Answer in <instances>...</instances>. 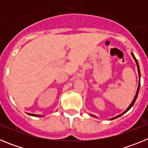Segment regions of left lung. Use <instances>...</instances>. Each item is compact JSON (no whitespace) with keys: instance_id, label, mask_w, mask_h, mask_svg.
I'll list each match as a JSON object with an SVG mask.
<instances>
[{"instance_id":"1","label":"left lung","mask_w":148,"mask_h":148,"mask_svg":"<svg viewBox=\"0 0 148 148\" xmlns=\"http://www.w3.org/2000/svg\"><path fill=\"white\" fill-rule=\"evenodd\" d=\"M131 55H132V56H133V59L135 60L136 63V65H137V69H138V77H139V81H138V88H137L136 93V95H135V97H134V99H133V100L132 101L131 104H130V106H129V107H128V108H127V110H125V112H123L122 113H121V114L118 115V116H116V117H113V118H111V119H110V120H113V119H116V118H119V117H120V116H122L123 114H125V113H127V111L129 110H130V108H132V107H133V104H134V103H135L136 100V99H137V96H138V91H139V88H140V77H141V75H140V70H139V66H138V61H137V59H136V58L135 56H134V55H133V53H131ZM91 116H94V117H96V116H93V115H91Z\"/></svg>"}]
</instances>
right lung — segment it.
Here are the masks:
<instances>
[{"mask_svg": "<svg viewBox=\"0 0 148 148\" xmlns=\"http://www.w3.org/2000/svg\"><path fill=\"white\" fill-rule=\"evenodd\" d=\"M29 115L32 116H36V117H42L43 116H40V115H36V114H32V113H28Z\"/></svg>", "mask_w": 148, "mask_h": 148, "instance_id": "right-lung-1", "label": "right lung"}]
</instances>
